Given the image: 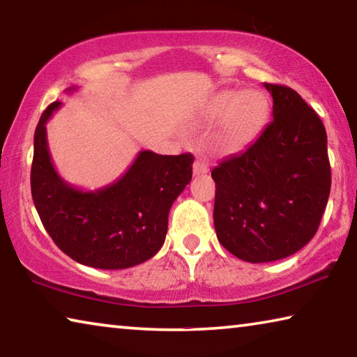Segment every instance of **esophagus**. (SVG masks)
<instances>
[{"instance_id": "esophagus-1", "label": "esophagus", "mask_w": 357, "mask_h": 357, "mask_svg": "<svg viewBox=\"0 0 357 357\" xmlns=\"http://www.w3.org/2000/svg\"><path fill=\"white\" fill-rule=\"evenodd\" d=\"M209 172V167L204 160L197 159L195 164H193V174L195 176H202V174H206Z\"/></svg>"}]
</instances>
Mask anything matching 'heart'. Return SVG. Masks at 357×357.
<instances>
[{"label": "heart", "instance_id": "obj_1", "mask_svg": "<svg viewBox=\"0 0 357 357\" xmlns=\"http://www.w3.org/2000/svg\"><path fill=\"white\" fill-rule=\"evenodd\" d=\"M268 113V99L255 89L214 96L206 108V116L222 119L215 138L217 148L222 153H236L245 148L264 128Z\"/></svg>", "mask_w": 357, "mask_h": 357}]
</instances>
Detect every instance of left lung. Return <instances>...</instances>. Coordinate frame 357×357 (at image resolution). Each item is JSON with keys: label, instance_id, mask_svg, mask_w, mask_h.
Instances as JSON below:
<instances>
[{"label": "left lung", "instance_id": "1", "mask_svg": "<svg viewBox=\"0 0 357 357\" xmlns=\"http://www.w3.org/2000/svg\"><path fill=\"white\" fill-rule=\"evenodd\" d=\"M264 88L273 96L274 119L249 148L211 173L217 239L249 263L301 250L315 236L331 192L321 119L294 89L271 83Z\"/></svg>", "mask_w": 357, "mask_h": 357}]
</instances>
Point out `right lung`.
I'll list each match as a JSON object with an SVG mask.
<instances>
[{"label": "right lung", "mask_w": 357, "mask_h": 357, "mask_svg": "<svg viewBox=\"0 0 357 357\" xmlns=\"http://www.w3.org/2000/svg\"><path fill=\"white\" fill-rule=\"evenodd\" d=\"M59 107L48 105L34 132L31 193L42 225L66 255L91 268L128 269L153 258L164 245L172 204L192 179L193 155L140 151L114 183L78 189L59 176L48 151L45 124Z\"/></svg>", "instance_id": "add662e5"}]
</instances>
